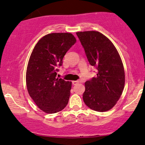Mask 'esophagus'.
I'll return each mask as SVG.
<instances>
[{
  "instance_id": "obj_1",
  "label": "esophagus",
  "mask_w": 145,
  "mask_h": 145,
  "mask_svg": "<svg viewBox=\"0 0 145 145\" xmlns=\"http://www.w3.org/2000/svg\"><path fill=\"white\" fill-rule=\"evenodd\" d=\"M78 83H79V81H78V80H74V81H72V84H73V85H76V84H77Z\"/></svg>"
}]
</instances>
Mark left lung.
<instances>
[{"label": "left lung", "mask_w": 145, "mask_h": 145, "mask_svg": "<svg viewBox=\"0 0 145 145\" xmlns=\"http://www.w3.org/2000/svg\"><path fill=\"white\" fill-rule=\"evenodd\" d=\"M95 78L85 82L83 100L97 112L110 110L119 99L125 85V71L117 50L108 38L97 31L76 33Z\"/></svg>", "instance_id": "left-lung-1"}]
</instances>
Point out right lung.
I'll return each instance as SVG.
<instances>
[{
	"label": "right lung",
	"mask_w": 145,
	"mask_h": 145,
	"mask_svg": "<svg viewBox=\"0 0 145 145\" xmlns=\"http://www.w3.org/2000/svg\"><path fill=\"white\" fill-rule=\"evenodd\" d=\"M76 42L71 33L48 34L37 42L26 69L28 92L37 106L52 114L65 108L70 97L71 82L57 78L66 52Z\"/></svg>",
	"instance_id": "right-lung-1"
}]
</instances>
